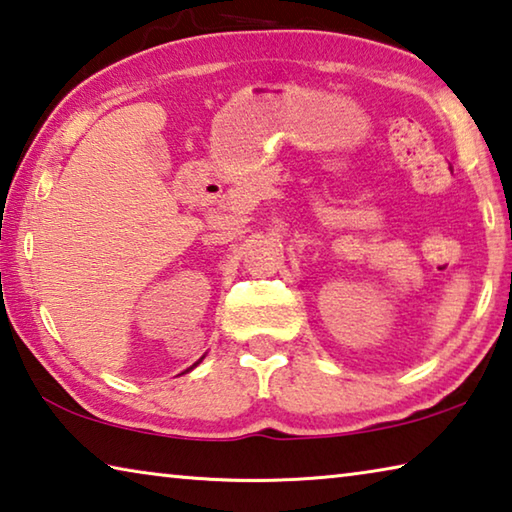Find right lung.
<instances>
[{
    "label": "right lung",
    "instance_id": "right-lung-1",
    "mask_svg": "<svg viewBox=\"0 0 512 512\" xmlns=\"http://www.w3.org/2000/svg\"><path fill=\"white\" fill-rule=\"evenodd\" d=\"M198 363H201V359H198V361L194 363V366H192V368H196V366H198ZM192 368H189V370H192Z\"/></svg>",
    "mask_w": 512,
    "mask_h": 512
}]
</instances>
